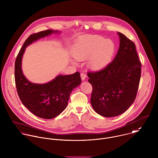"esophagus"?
I'll return each instance as SVG.
<instances>
[{"mask_svg":"<svg viewBox=\"0 0 158 158\" xmlns=\"http://www.w3.org/2000/svg\"><path fill=\"white\" fill-rule=\"evenodd\" d=\"M81 79L82 81H84L86 78V74L84 73H82L81 74Z\"/></svg>","mask_w":158,"mask_h":158,"instance_id":"esophagus-1","label":"esophagus"}]
</instances>
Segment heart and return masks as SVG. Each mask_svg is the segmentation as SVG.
<instances>
[{"label":"heart","instance_id":"obj_1","mask_svg":"<svg viewBox=\"0 0 158 158\" xmlns=\"http://www.w3.org/2000/svg\"><path fill=\"white\" fill-rule=\"evenodd\" d=\"M114 52V44L103 37L89 36L81 39L75 45L73 55L74 58L83 61L90 57L89 64L92 69H100L111 60Z\"/></svg>","mask_w":158,"mask_h":158}]
</instances>
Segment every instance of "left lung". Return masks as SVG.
<instances>
[{
	"mask_svg": "<svg viewBox=\"0 0 158 158\" xmlns=\"http://www.w3.org/2000/svg\"><path fill=\"white\" fill-rule=\"evenodd\" d=\"M118 34L119 47L113 61L100 71L87 73L93 87L92 108L106 118L123 114L134 103L141 76L142 64L135 44L123 34Z\"/></svg>",
	"mask_w": 158,
	"mask_h": 158,
	"instance_id": "obj_1",
	"label": "left lung"
}]
</instances>
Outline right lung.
I'll list each match as a JSON object with an SVG mask.
<instances>
[{"label":"right lung","instance_id":"1","mask_svg":"<svg viewBox=\"0 0 158 158\" xmlns=\"http://www.w3.org/2000/svg\"><path fill=\"white\" fill-rule=\"evenodd\" d=\"M58 31L48 29L32 34L25 40L15 63V79L18 96L22 103L34 115L43 119H52L66 108L72 90L81 83L80 73L59 75L46 84L29 82L21 69L23 55L27 45Z\"/></svg>","mask_w":158,"mask_h":158}]
</instances>
